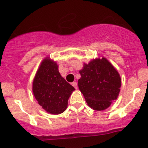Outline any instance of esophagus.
Masks as SVG:
<instances>
[{
    "label": "esophagus",
    "instance_id": "obj_1",
    "mask_svg": "<svg viewBox=\"0 0 148 148\" xmlns=\"http://www.w3.org/2000/svg\"><path fill=\"white\" fill-rule=\"evenodd\" d=\"M72 84V86H74V87L75 88V89H77V82H72V84Z\"/></svg>",
    "mask_w": 148,
    "mask_h": 148
}]
</instances>
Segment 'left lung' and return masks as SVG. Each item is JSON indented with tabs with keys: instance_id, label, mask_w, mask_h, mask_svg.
Returning <instances> with one entry per match:
<instances>
[{
	"instance_id": "8db88e82",
	"label": "left lung",
	"mask_w": 148,
	"mask_h": 148,
	"mask_svg": "<svg viewBox=\"0 0 148 148\" xmlns=\"http://www.w3.org/2000/svg\"><path fill=\"white\" fill-rule=\"evenodd\" d=\"M79 89L92 109L104 110L117 99L121 87L118 71L105 58L96 59L84 64L79 71Z\"/></svg>"
}]
</instances>
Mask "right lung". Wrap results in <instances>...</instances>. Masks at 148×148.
I'll return each instance as SVG.
<instances>
[{
  "label": "right lung",
  "instance_id": "add662e5",
  "mask_svg": "<svg viewBox=\"0 0 148 148\" xmlns=\"http://www.w3.org/2000/svg\"><path fill=\"white\" fill-rule=\"evenodd\" d=\"M74 90V86L61 76L57 64L44 59L33 82V92L38 104L50 114H61L66 110Z\"/></svg>",
  "mask_w": 148,
  "mask_h": 148
}]
</instances>
